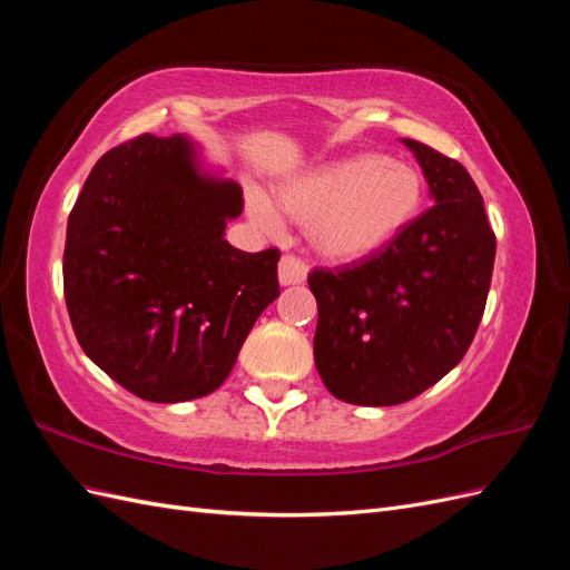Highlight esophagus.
I'll return each instance as SVG.
<instances>
[{
    "label": "esophagus",
    "instance_id": "obj_1",
    "mask_svg": "<svg viewBox=\"0 0 570 570\" xmlns=\"http://www.w3.org/2000/svg\"><path fill=\"white\" fill-rule=\"evenodd\" d=\"M306 273H308L306 264L299 262L297 256L287 254V256L281 258V264H278V281H281V285H299V283L306 281Z\"/></svg>",
    "mask_w": 570,
    "mask_h": 570
}]
</instances>
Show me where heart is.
<instances>
[{
    "label": "heart",
    "mask_w": 570,
    "mask_h": 570,
    "mask_svg": "<svg viewBox=\"0 0 570 570\" xmlns=\"http://www.w3.org/2000/svg\"><path fill=\"white\" fill-rule=\"evenodd\" d=\"M423 204V178L413 166L381 154H354L292 176L278 187V206L304 223L312 249L327 262L350 264L390 245ZM247 209L266 230L283 226L271 199L249 189Z\"/></svg>",
    "instance_id": "heart-1"
}]
</instances>
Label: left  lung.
Returning <instances> with one entry per match:
<instances>
[{
    "mask_svg": "<svg viewBox=\"0 0 570 570\" xmlns=\"http://www.w3.org/2000/svg\"><path fill=\"white\" fill-rule=\"evenodd\" d=\"M402 142L433 206L361 262L308 273L318 375L358 406L409 402L450 373L471 347L492 281L497 239L469 170L423 142Z\"/></svg>",
    "mask_w": 570,
    "mask_h": 570,
    "instance_id": "1",
    "label": "left lung"
}]
</instances>
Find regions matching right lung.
I'll list each match as a JSON object with an SVG mask.
<instances>
[{
    "label": "right lung",
    "mask_w": 570,
    "mask_h": 570,
    "mask_svg": "<svg viewBox=\"0 0 570 570\" xmlns=\"http://www.w3.org/2000/svg\"><path fill=\"white\" fill-rule=\"evenodd\" d=\"M243 187L206 174L185 135L109 149L66 228L63 295L82 352L157 404L212 394L281 295L278 249L239 252Z\"/></svg>",
    "instance_id": "obj_1"
}]
</instances>
